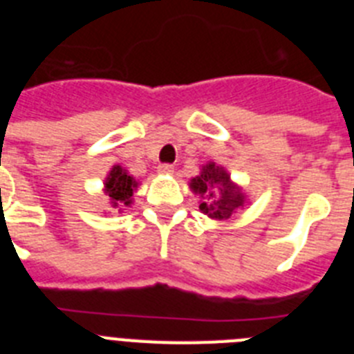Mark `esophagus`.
<instances>
[{
	"instance_id": "34e87169",
	"label": "esophagus",
	"mask_w": 354,
	"mask_h": 354,
	"mask_svg": "<svg viewBox=\"0 0 354 354\" xmlns=\"http://www.w3.org/2000/svg\"><path fill=\"white\" fill-rule=\"evenodd\" d=\"M158 171H159V174H165V175L174 174V167H171V165H159Z\"/></svg>"
}]
</instances>
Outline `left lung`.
Here are the masks:
<instances>
[{
    "mask_svg": "<svg viewBox=\"0 0 354 354\" xmlns=\"http://www.w3.org/2000/svg\"><path fill=\"white\" fill-rule=\"evenodd\" d=\"M189 189L200 196V211L216 221H228L239 209L250 204L245 189L214 161L200 168V174L189 180Z\"/></svg>",
    "mask_w": 354,
    "mask_h": 354,
    "instance_id": "8db88e82",
    "label": "left lung"
}]
</instances>
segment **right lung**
<instances>
[{
    "label": "right lung",
    "mask_w": 354,
    "mask_h": 354,
    "mask_svg": "<svg viewBox=\"0 0 354 354\" xmlns=\"http://www.w3.org/2000/svg\"><path fill=\"white\" fill-rule=\"evenodd\" d=\"M140 183L133 175L120 165H113V168L106 175L102 192L108 196L109 205L117 209L118 212H124V207H131L133 204L134 192L138 189Z\"/></svg>",
    "instance_id": "1"
}]
</instances>
